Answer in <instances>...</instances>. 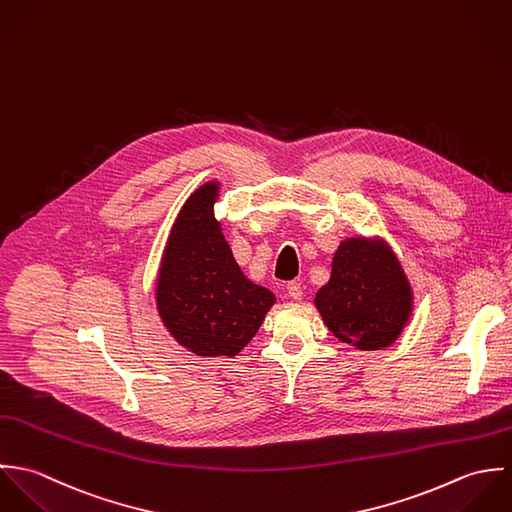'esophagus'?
<instances>
[{"mask_svg":"<svg viewBox=\"0 0 512 512\" xmlns=\"http://www.w3.org/2000/svg\"><path fill=\"white\" fill-rule=\"evenodd\" d=\"M287 291H289V297H291V299H295V301H301V299H303V287H301L299 281H291V283L287 285Z\"/></svg>","mask_w":512,"mask_h":512,"instance_id":"obj_1","label":"esophagus"}]
</instances>
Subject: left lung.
<instances>
[{
	"label": "left lung",
	"mask_w": 512,
	"mask_h": 512,
	"mask_svg": "<svg viewBox=\"0 0 512 512\" xmlns=\"http://www.w3.org/2000/svg\"><path fill=\"white\" fill-rule=\"evenodd\" d=\"M314 305L328 330L358 350L390 346L411 314V289L394 253L380 241H344L332 259L330 281Z\"/></svg>",
	"instance_id": "obj_1"
}]
</instances>
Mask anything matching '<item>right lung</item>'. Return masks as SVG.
Returning <instances> with one entry per match:
<instances>
[{"mask_svg":"<svg viewBox=\"0 0 512 512\" xmlns=\"http://www.w3.org/2000/svg\"><path fill=\"white\" fill-rule=\"evenodd\" d=\"M217 184L194 192L172 227L156 287V303L170 334L198 356H235L257 334L271 291L239 269L213 217Z\"/></svg>","mask_w":512,"mask_h":512,"instance_id":"right-lung-1","label":"right lung"}]
</instances>
